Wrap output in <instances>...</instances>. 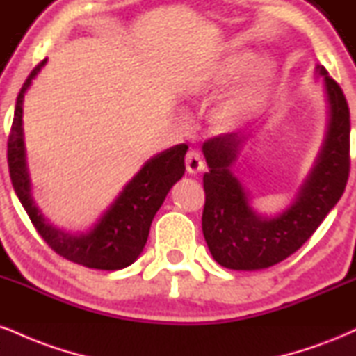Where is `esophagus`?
Instances as JSON below:
<instances>
[{
	"label": "esophagus",
	"instance_id": "1",
	"mask_svg": "<svg viewBox=\"0 0 356 356\" xmlns=\"http://www.w3.org/2000/svg\"><path fill=\"white\" fill-rule=\"evenodd\" d=\"M186 167H187V172L195 175L199 174L200 170H204V162L200 154L197 151H189L186 156Z\"/></svg>",
	"mask_w": 356,
	"mask_h": 356
}]
</instances>
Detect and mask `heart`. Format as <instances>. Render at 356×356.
<instances>
[{"mask_svg": "<svg viewBox=\"0 0 356 356\" xmlns=\"http://www.w3.org/2000/svg\"><path fill=\"white\" fill-rule=\"evenodd\" d=\"M254 63L255 56L252 53H245V51L230 53L212 67L211 84L219 88V86L234 83L235 79L241 78L243 72L250 70L254 66ZM272 83V66H268L265 63L259 64L247 83L230 99H227L220 106H217L216 111L212 113V126L219 132L232 131L242 121V118L254 113L255 109H259L264 104L268 92H270Z\"/></svg>", "mask_w": 356, "mask_h": 356, "instance_id": "b5f03b06", "label": "heart"}]
</instances>
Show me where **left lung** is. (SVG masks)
I'll return each mask as SVG.
<instances>
[{
  "instance_id": "8db88e82",
  "label": "left lung",
  "mask_w": 356,
  "mask_h": 356,
  "mask_svg": "<svg viewBox=\"0 0 356 356\" xmlns=\"http://www.w3.org/2000/svg\"><path fill=\"white\" fill-rule=\"evenodd\" d=\"M327 94V131L315 164L292 204L277 216L250 205V192L232 167L243 149L237 132L205 140L202 232L217 264L232 270H262L297 252L343 194L350 172V109L345 94L323 66H316Z\"/></svg>"
}]
</instances>
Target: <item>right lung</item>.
Masks as SVG:
<instances>
[{"instance_id": "add662e5", "label": "right lung", "mask_w": 356, "mask_h": 356, "mask_svg": "<svg viewBox=\"0 0 356 356\" xmlns=\"http://www.w3.org/2000/svg\"><path fill=\"white\" fill-rule=\"evenodd\" d=\"M46 61L48 59H42L31 71L16 99L8 139V167L13 189L38 234L56 254L89 268L121 270L134 264L143 252L154 216L174 184L186 172L184 157L189 147L187 144H177L151 157L86 232L71 234L49 224L33 199L23 132L24 94Z\"/></svg>"}]
</instances>
